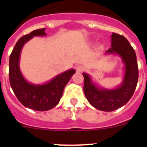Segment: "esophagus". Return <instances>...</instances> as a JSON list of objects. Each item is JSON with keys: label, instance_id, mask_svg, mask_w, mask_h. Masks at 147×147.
<instances>
[{"label": "esophagus", "instance_id": "1", "mask_svg": "<svg viewBox=\"0 0 147 147\" xmlns=\"http://www.w3.org/2000/svg\"><path fill=\"white\" fill-rule=\"evenodd\" d=\"M76 69L78 72H82V71H83L85 70V67L82 66V65H78L76 67Z\"/></svg>", "mask_w": 147, "mask_h": 147}]
</instances>
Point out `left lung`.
<instances>
[{"mask_svg": "<svg viewBox=\"0 0 147 147\" xmlns=\"http://www.w3.org/2000/svg\"><path fill=\"white\" fill-rule=\"evenodd\" d=\"M111 48L105 55H117L123 63L122 82L117 87L105 88L92 80L89 74L83 72L84 92L88 102L103 111H113L129 101L138 82V65L134 49L124 36L115 33L111 35Z\"/></svg>", "mask_w": 147, "mask_h": 147, "instance_id": "8db88e82", "label": "left lung"}]
</instances>
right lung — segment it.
<instances>
[{
  "label": "right lung",
  "instance_id": "add662e5",
  "mask_svg": "<svg viewBox=\"0 0 147 147\" xmlns=\"http://www.w3.org/2000/svg\"><path fill=\"white\" fill-rule=\"evenodd\" d=\"M45 30L46 28L38 29L22 36L15 45L9 60L10 83L15 95L24 106L39 111H49L59 104L65 85L76 73L75 69H70L42 84L30 82L24 78L20 68L22 49L34 36H47Z\"/></svg>",
  "mask_w": 147,
  "mask_h": 147
}]
</instances>
